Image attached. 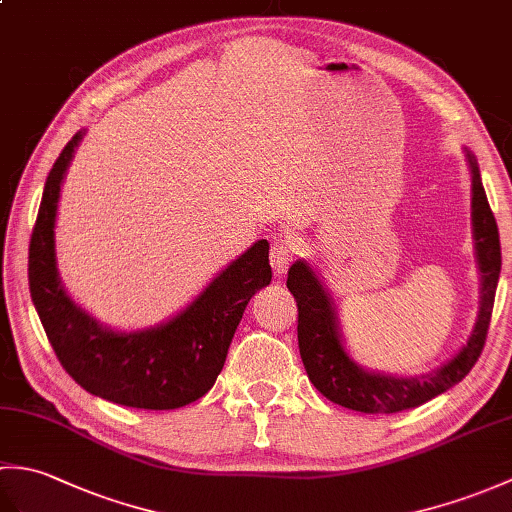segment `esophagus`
Here are the masks:
<instances>
[{
	"instance_id": "34e87169",
	"label": "esophagus",
	"mask_w": 512,
	"mask_h": 512,
	"mask_svg": "<svg viewBox=\"0 0 512 512\" xmlns=\"http://www.w3.org/2000/svg\"><path fill=\"white\" fill-rule=\"evenodd\" d=\"M292 257H295V246H292L290 239H275L273 246H270V266L277 275H284Z\"/></svg>"
}]
</instances>
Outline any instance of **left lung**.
I'll use <instances>...</instances> for the list:
<instances>
[{
	"mask_svg": "<svg viewBox=\"0 0 512 512\" xmlns=\"http://www.w3.org/2000/svg\"><path fill=\"white\" fill-rule=\"evenodd\" d=\"M466 156H469L473 173L471 217L475 257L482 273L480 312H477V321L466 345H462V350L451 361L433 369L431 374L405 378L369 372L354 363V358L343 347L339 317H336L330 292L323 286L317 270L303 259L290 266L286 286L295 297L299 310L297 336L301 361L306 365L310 383L336 405L361 413H398L420 407L422 402L458 385L480 358L488 325H491L495 290L499 270H502V248H499L497 222L486 200L480 169H477L473 154L466 151Z\"/></svg>",
	"mask_w": 512,
	"mask_h": 512,
	"instance_id": "8db88e82",
	"label": "left lung"
}]
</instances>
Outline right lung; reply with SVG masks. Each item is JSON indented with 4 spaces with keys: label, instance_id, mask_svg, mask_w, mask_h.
Masks as SVG:
<instances>
[{
    "label": "right lung",
    "instance_id": "right-lung-1",
    "mask_svg": "<svg viewBox=\"0 0 512 512\" xmlns=\"http://www.w3.org/2000/svg\"><path fill=\"white\" fill-rule=\"evenodd\" d=\"M81 138L63 147L43 187L28 253L32 303L59 363L85 391L134 409L184 407L215 385L248 301L273 279L270 246L259 239L167 323L110 330L65 292L54 250L61 182Z\"/></svg>",
    "mask_w": 512,
    "mask_h": 512
}]
</instances>
